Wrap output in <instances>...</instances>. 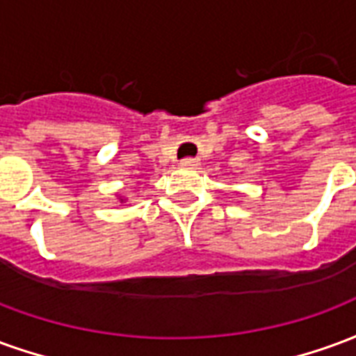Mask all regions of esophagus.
Returning a JSON list of instances; mask_svg holds the SVG:
<instances>
[{
  "instance_id": "obj_1",
  "label": "esophagus",
  "mask_w": 356,
  "mask_h": 356,
  "mask_svg": "<svg viewBox=\"0 0 356 356\" xmlns=\"http://www.w3.org/2000/svg\"><path fill=\"white\" fill-rule=\"evenodd\" d=\"M181 165L183 168H196V165H200V160L198 158H185V160H181Z\"/></svg>"
}]
</instances>
